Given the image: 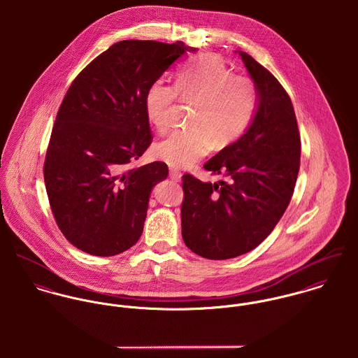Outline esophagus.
<instances>
[{"instance_id": "obj_1", "label": "esophagus", "mask_w": 358, "mask_h": 358, "mask_svg": "<svg viewBox=\"0 0 358 358\" xmlns=\"http://www.w3.org/2000/svg\"><path fill=\"white\" fill-rule=\"evenodd\" d=\"M169 178H171L172 180H175V182H180V179H182V173H180V171H179V169H176V168H171V169H169Z\"/></svg>"}]
</instances>
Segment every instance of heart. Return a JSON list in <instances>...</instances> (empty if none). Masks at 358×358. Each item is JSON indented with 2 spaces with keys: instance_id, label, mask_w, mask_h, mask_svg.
Here are the masks:
<instances>
[{
  "instance_id": "heart-1",
  "label": "heart",
  "mask_w": 358,
  "mask_h": 358,
  "mask_svg": "<svg viewBox=\"0 0 358 358\" xmlns=\"http://www.w3.org/2000/svg\"><path fill=\"white\" fill-rule=\"evenodd\" d=\"M194 103L190 128L176 129L155 143L153 153L172 166H192L213 148H224L241 138L250 128L257 110L255 83L231 71L215 56L204 55L175 77V84L153 83L145 95L149 121L164 132L172 121L178 101Z\"/></svg>"
}]
</instances>
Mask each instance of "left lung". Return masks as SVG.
Instances as JSON below:
<instances>
[{"mask_svg":"<svg viewBox=\"0 0 358 358\" xmlns=\"http://www.w3.org/2000/svg\"><path fill=\"white\" fill-rule=\"evenodd\" d=\"M257 90V110L247 132L204 165L222 175L204 183L183 175L182 237L189 250L212 260L256 248L289 204L301 165V136L291 98L277 78L238 51Z\"/></svg>","mask_w":358,"mask_h":358,"instance_id":"8db88e82","label":"left lung"}]
</instances>
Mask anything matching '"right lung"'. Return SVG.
Returning a JSON list of instances; mask_svg holds the SVG:
<instances>
[{
  "label": "right lung",
  "instance_id": "add662e5",
  "mask_svg": "<svg viewBox=\"0 0 358 358\" xmlns=\"http://www.w3.org/2000/svg\"><path fill=\"white\" fill-rule=\"evenodd\" d=\"M187 48L182 41L125 40L94 59L59 107L44 162L53 217L63 236L95 256L121 254L142 236L165 162L129 168L152 143L148 88Z\"/></svg>",
  "mask_w": 358,
  "mask_h": 358
}]
</instances>
